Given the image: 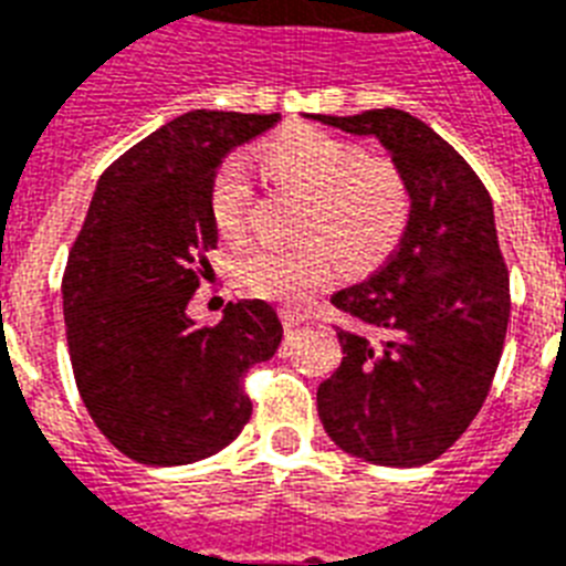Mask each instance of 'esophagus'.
Wrapping results in <instances>:
<instances>
[{
  "instance_id": "34e87169",
  "label": "esophagus",
  "mask_w": 566,
  "mask_h": 566,
  "mask_svg": "<svg viewBox=\"0 0 566 566\" xmlns=\"http://www.w3.org/2000/svg\"><path fill=\"white\" fill-rule=\"evenodd\" d=\"M282 323H284V332L293 335V332H300V328L308 323V314L296 308H282Z\"/></svg>"
}]
</instances>
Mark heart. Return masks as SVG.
<instances>
[{
    "instance_id": "heart-1",
    "label": "heart",
    "mask_w": 566,
    "mask_h": 566,
    "mask_svg": "<svg viewBox=\"0 0 566 566\" xmlns=\"http://www.w3.org/2000/svg\"><path fill=\"white\" fill-rule=\"evenodd\" d=\"M258 167L279 185L308 199L302 213L300 249L258 247L240 258V282L264 300L284 305L305 302L332 282L335 258L349 273L381 264L402 238L408 193L387 161L361 158L355 146L317 128H291L255 153ZM211 220L226 240L243 238L252 190L240 164H222L211 181Z\"/></svg>"
}]
</instances>
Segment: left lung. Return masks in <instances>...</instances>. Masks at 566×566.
<instances>
[{"label": "left lung", "mask_w": 566, "mask_h": 566, "mask_svg": "<svg viewBox=\"0 0 566 566\" xmlns=\"http://www.w3.org/2000/svg\"><path fill=\"white\" fill-rule=\"evenodd\" d=\"M376 137L408 193V222L387 264L332 305L344 361L317 387L323 429L349 455L420 467L447 452L482 408L509 328V270L493 202L470 164L399 108L305 114Z\"/></svg>", "instance_id": "8db88e82"}]
</instances>
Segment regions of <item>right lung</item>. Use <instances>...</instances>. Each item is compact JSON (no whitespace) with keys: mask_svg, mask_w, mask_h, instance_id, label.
Returning <instances> with one entry per match:
<instances>
[{"mask_svg":"<svg viewBox=\"0 0 566 566\" xmlns=\"http://www.w3.org/2000/svg\"><path fill=\"white\" fill-rule=\"evenodd\" d=\"M279 114L188 111L102 172L66 261L70 361L96 429L137 464L217 455L252 417L243 373L270 361L282 323L264 300L229 302L217 326L188 314L199 258L217 247L211 181Z\"/></svg>","mask_w":566,"mask_h":566,"instance_id":"obj_1","label":"right lung"}]
</instances>
